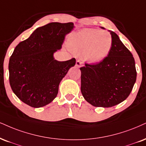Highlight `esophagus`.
Listing matches in <instances>:
<instances>
[{
    "mask_svg": "<svg viewBox=\"0 0 146 146\" xmlns=\"http://www.w3.org/2000/svg\"><path fill=\"white\" fill-rule=\"evenodd\" d=\"M76 66L78 68L81 67V66H82V62H81V61H80V60H77L76 62Z\"/></svg>",
    "mask_w": 146,
    "mask_h": 146,
    "instance_id": "34e87169",
    "label": "esophagus"
}]
</instances>
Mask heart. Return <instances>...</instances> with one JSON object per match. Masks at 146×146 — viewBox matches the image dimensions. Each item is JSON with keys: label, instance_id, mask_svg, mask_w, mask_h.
I'll list each match as a JSON object with an SVG mask.
<instances>
[{"label": "heart", "instance_id": "heart-1", "mask_svg": "<svg viewBox=\"0 0 146 146\" xmlns=\"http://www.w3.org/2000/svg\"><path fill=\"white\" fill-rule=\"evenodd\" d=\"M68 47L90 63H99L107 57L112 46L109 32L95 28H86L70 35Z\"/></svg>", "mask_w": 146, "mask_h": 146}]
</instances>
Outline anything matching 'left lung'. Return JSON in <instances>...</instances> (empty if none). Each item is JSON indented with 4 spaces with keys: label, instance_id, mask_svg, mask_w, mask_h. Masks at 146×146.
I'll return each mask as SVG.
<instances>
[{
    "label": "left lung",
    "instance_id": "left-lung-1",
    "mask_svg": "<svg viewBox=\"0 0 146 146\" xmlns=\"http://www.w3.org/2000/svg\"><path fill=\"white\" fill-rule=\"evenodd\" d=\"M112 46L107 57L95 64L86 63L81 71V93L95 107L109 108L129 97L136 81L132 53L112 31Z\"/></svg>",
    "mask_w": 146,
    "mask_h": 146
}]
</instances>
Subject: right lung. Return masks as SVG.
<instances>
[{"label":"right lung","instance_id":"1","mask_svg":"<svg viewBox=\"0 0 146 146\" xmlns=\"http://www.w3.org/2000/svg\"><path fill=\"white\" fill-rule=\"evenodd\" d=\"M73 28L72 22L47 23L16 46L9 63V83L23 103L40 108L56 98L61 80L76 59L58 62L53 53L62 48L65 36Z\"/></svg>","mask_w":146,"mask_h":146}]
</instances>
